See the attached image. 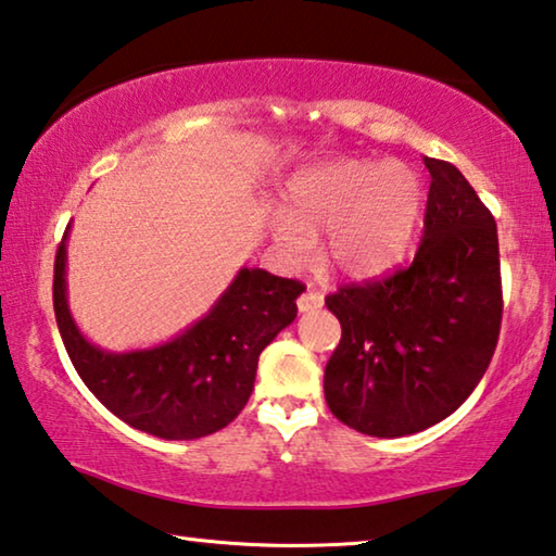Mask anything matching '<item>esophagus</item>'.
<instances>
[{
	"mask_svg": "<svg viewBox=\"0 0 556 556\" xmlns=\"http://www.w3.org/2000/svg\"><path fill=\"white\" fill-rule=\"evenodd\" d=\"M321 304H325V296H321L319 292H314V289H306V292L300 296V300H296V309H300L302 314H306V312L319 309Z\"/></svg>",
	"mask_w": 556,
	"mask_h": 556,
	"instance_id": "34e87169",
	"label": "esophagus"
}]
</instances>
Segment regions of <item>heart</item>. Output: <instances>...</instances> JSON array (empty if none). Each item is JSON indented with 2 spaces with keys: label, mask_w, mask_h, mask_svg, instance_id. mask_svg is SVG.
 Masks as SVG:
<instances>
[{
  "label": "heart",
  "mask_w": 556,
  "mask_h": 556,
  "mask_svg": "<svg viewBox=\"0 0 556 556\" xmlns=\"http://www.w3.org/2000/svg\"><path fill=\"white\" fill-rule=\"evenodd\" d=\"M425 210V185L404 162L342 156L309 164L289 179L285 212L267 214V231L287 262H304L319 231L339 275L371 279L407 254Z\"/></svg>",
  "instance_id": "b5f03b06"
}]
</instances>
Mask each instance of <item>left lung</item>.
I'll use <instances>...</instances> for the list:
<instances>
[{
	"mask_svg": "<svg viewBox=\"0 0 556 556\" xmlns=\"http://www.w3.org/2000/svg\"><path fill=\"white\" fill-rule=\"evenodd\" d=\"M425 237L409 267L327 296L342 325L325 369L327 407L369 437H407L450 417L500 337L494 217L454 164L425 156Z\"/></svg>",
	"mask_w": 556,
	"mask_h": 556,
	"instance_id": "1",
	"label": "left lung"
}]
</instances>
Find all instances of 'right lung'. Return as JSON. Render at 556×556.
Segmentation results:
<instances>
[{
    "label": "right lung",
    "mask_w": 556,
    "mask_h": 556,
    "mask_svg": "<svg viewBox=\"0 0 556 556\" xmlns=\"http://www.w3.org/2000/svg\"><path fill=\"white\" fill-rule=\"evenodd\" d=\"M66 227L54 260V314L66 354L99 402L139 432L199 439L225 429L250 400L264 346L296 317L304 287L242 267L194 325L144 350L89 342L66 300Z\"/></svg>",
    "instance_id": "right-lung-1"
}]
</instances>
